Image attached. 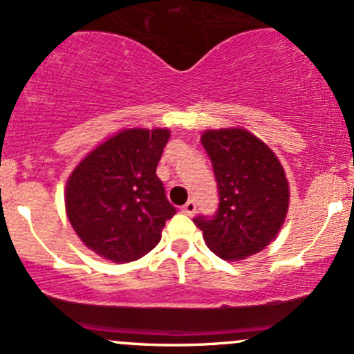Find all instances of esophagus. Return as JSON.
Instances as JSON below:
<instances>
[{
	"instance_id": "esophagus-1",
	"label": "esophagus",
	"mask_w": 354,
	"mask_h": 354,
	"mask_svg": "<svg viewBox=\"0 0 354 354\" xmlns=\"http://www.w3.org/2000/svg\"><path fill=\"white\" fill-rule=\"evenodd\" d=\"M195 210H197V203H195V200H188V202L181 207V212L187 214V216H194Z\"/></svg>"
}]
</instances>
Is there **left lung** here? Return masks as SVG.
Here are the masks:
<instances>
[{"label": "left lung", "instance_id": "1", "mask_svg": "<svg viewBox=\"0 0 354 354\" xmlns=\"http://www.w3.org/2000/svg\"><path fill=\"white\" fill-rule=\"evenodd\" d=\"M219 190L214 216H197L195 226L223 260H241L266 248L286 219L289 187L276 154L243 128L202 135Z\"/></svg>", "mask_w": 354, "mask_h": 354}]
</instances>
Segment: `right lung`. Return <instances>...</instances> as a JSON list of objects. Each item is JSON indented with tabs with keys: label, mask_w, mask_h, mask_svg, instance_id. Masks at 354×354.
<instances>
[{
	"label": "right lung",
	"mask_w": 354,
	"mask_h": 354,
	"mask_svg": "<svg viewBox=\"0 0 354 354\" xmlns=\"http://www.w3.org/2000/svg\"><path fill=\"white\" fill-rule=\"evenodd\" d=\"M169 130H123L99 145L71 173L65 205L70 224L97 255L131 262L159 243L176 209L157 178Z\"/></svg>",
	"instance_id": "obj_1"
}]
</instances>
